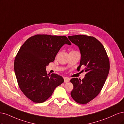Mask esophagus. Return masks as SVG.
<instances>
[{
	"mask_svg": "<svg viewBox=\"0 0 124 124\" xmlns=\"http://www.w3.org/2000/svg\"><path fill=\"white\" fill-rule=\"evenodd\" d=\"M64 81L65 83H67L70 81V79L67 78H64Z\"/></svg>",
	"mask_w": 124,
	"mask_h": 124,
	"instance_id": "esophagus-1",
	"label": "esophagus"
}]
</instances>
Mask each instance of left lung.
<instances>
[{
	"label": "left lung",
	"instance_id": "8db88e82",
	"mask_svg": "<svg viewBox=\"0 0 124 124\" xmlns=\"http://www.w3.org/2000/svg\"><path fill=\"white\" fill-rule=\"evenodd\" d=\"M68 38L80 51L81 57L77 69L80 70L84 65L86 73L81 80L77 78L71 79L70 81L74 85L71 96L76 102L86 104L101 92L109 74V59L104 47L95 38L86 35Z\"/></svg>",
	"mask_w": 124,
	"mask_h": 124
}]
</instances>
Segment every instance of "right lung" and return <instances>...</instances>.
Here are the masks:
<instances>
[{
	"mask_svg": "<svg viewBox=\"0 0 124 124\" xmlns=\"http://www.w3.org/2000/svg\"><path fill=\"white\" fill-rule=\"evenodd\" d=\"M71 43L65 36L37 34L20 48L14 60V71L20 89L36 103L45 101L64 82L56 74L48 75L46 67L54 61L61 48Z\"/></svg>",
	"mask_w": 124,
	"mask_h": 124,
	"instance_id": "1",
	"label": "right lung"
}]
</instances>
